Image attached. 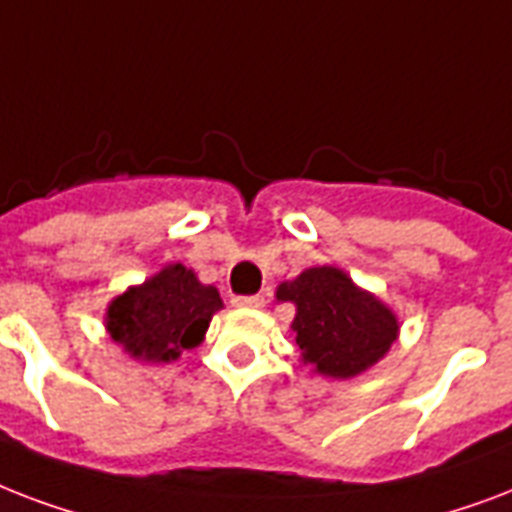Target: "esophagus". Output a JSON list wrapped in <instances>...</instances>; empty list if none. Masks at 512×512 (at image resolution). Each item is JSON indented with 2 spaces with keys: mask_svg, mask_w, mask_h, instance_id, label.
<instances>
[{
  "mask_svg": "<svg viewBox=\"0 0 512 512\" xmlns=\"http://www.w3.org/2000/svg\"><path fill=\"white\" fill-rule=\"evenodd\" d=\"M237 307H253V310H259L264 307V296H235Z\"/></svg>",
  "mask_w": 512,
  "mask_h": 512,
  "instance_id": "1",
  "label": "esophagus"
}]
</instances>
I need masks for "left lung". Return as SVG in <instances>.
I'll return each mask as SVG.
<instances>
[{
  "label": "left lung",
  "mask_w": 512,
  "mask_h": 512,
  "mask_svg": "<svg viewBox=\"0 0 512 512\" xmlns=\"http://www.w3.org/2000/svg\"><path fill=\"white\" fill-rule=\"evenodd\" d=\"M277 299L296 304L291 328L301 360L334 379H350L374 366L398 336L395 315L336 267L301 272L277 288Z\"/></svg>",
  "instance_id": "1"
}]
</instances>
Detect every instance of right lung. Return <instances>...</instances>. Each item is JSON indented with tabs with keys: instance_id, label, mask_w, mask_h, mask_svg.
I'll list each match as a JSON object with an SVG mask.
<instances>
[{
	"instance_id": "right-lung-1",
	"label": "right lung",
	"mask_w": 512,
	"mask_h": 512,
	"mask_svg": "<svg viewBox=\"0 0 512 512\" xmlns=\"http://www.w3.org/2000/svg\"><path fill=\"white\" fill-rule=\"evenodd\" d=\"M221 307L213 285H202L192 269L170 264L117 296L106 312V328L133 358L168 363L202 342L213 312Z\"/></svg>"
}]
</instances>
